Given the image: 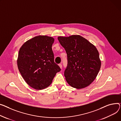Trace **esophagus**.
<instances>
[{
  "label": "esophagus",
  "mask_w": 121,
  "mask_h": 121,
  "mask_svg": "<svg viewBox=\"0 0 121 121\" xmlns=\"http://www.w3.org/2000/svg\"><path fill=\"white\" fill-rule=\"evenodd\" d=\"M59 67H60L61 69L62 68V64H59Z\"/></svg>",
  "instance_id": "obj_1"
}]
</instances>
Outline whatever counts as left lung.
Listing matches in <instances>:
<instances>
[{
  "label": "left lung",
  "instance_id": "obj_1",
  "mask_svg": "<svg viewBox=\"0 0 121 121\" xmlns=\"http://www.w3.org/2000/svg\"><path fill=\"white\" fill-rule=\"evenodd\" d=\"M58 39L67 54L68 66L64 72L67 83L77 89L89 86L101 66L97 49L79 35L59 36Z\"/></svg>",
  "mask_w": 121,
  "mask_h": 121
}]
</instances>
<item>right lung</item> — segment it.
Returning a JSON list of instances; mask_svg holds the SVG:
<instances>
[{
	"instance_id": "obj_1",
	"label": "right lung",
	"mask_w": 121,
	"mask_h": 121,
	"mask_svg": "<svg viewBox=\"0 0 121 121\" xmlns=\"http://www.w3.org/2000/svg\"><path fill=\"white\" fill-rule=\"evenodd\" d=\"M54 39L39 35L20 48L17 60L20 73L30 87L41 90L49 86L61 69L54 61L52 45Z\"/></svg>"
}]
</instances>
